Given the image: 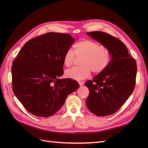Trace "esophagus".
<instances>
[{
  "mask_svg": "<svg viewBox=\"0 0 148 148\" xmlns=\"http://www.w3.org/2000/svg\"><path fill=\"white\" fill-rule=\"evenodd\" d=\"M78 83H79V86H82V85L83 84V82H79Z\"/></svg>",
  "mask_w": 148,
  "mask_h": 148,
  "instance_id": "34e87169",
  "label": "esophagus"
}]
</instances>
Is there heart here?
<instances>
[{
  "mask_svg": "<svg viewBox=\"0 0 148 148\" xmlns=\"http://www.w3.org/2000/svg\"><path fill=\"white\" fill-rule=\"evenodd\" d=\"M74 52L67 49L64 56L63 62L66 66L73 64L77 57L82 56L79 60L81 65L72 67L65 71L66 77L75 80H82L88 77L91 71L98 74L109 66L111 59L110 49L91 39H83L75 44Z\"/></svg>",
  "mask_w": 148,
  "mask_h": 148,
  "instance_id": "b5f03b06",
  "label": "heart"
}]
</instances>
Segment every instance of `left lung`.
Wrapping results in <instances>:
<instances>
[{
	"instance_id": "obj_1",
	"label": "left lung",
	"mask_w": 148,
	"mask_h": 148,
	"mask_svg": "<svg viewBox=\"0 0 148 148\" xmlns=\"http://www.w3.org/2000/svg\"><path fill=\"white\" fill-rule=\"evenodd\" d=\"M87 34L111 52L107 69L85 83L89 91L87 107L94 114L104 117L115 113L132 95L136 84L137 66L126 46L119 39L102 31Z\"/></svg>"
}]
</instances>
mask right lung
<instances>
[{
  "label": "right lung",
  "mask_w": 148,
  "mask_h": 148,
  "mask_svg": "<svg viewBox=\"0 0 148 148\" xmlns=\"http://www.w3.org/2000/svg\"><path fill=\"white\" fill-rule=\"evenodd\" d=\"M74 42L69 34L47 33L26 42L13 61V91L31 114L53 115L79 88L75 80L59 78L64 74V56Z\"/></svg>",
  "instance_id": "add662e5"
}]
</instances>
